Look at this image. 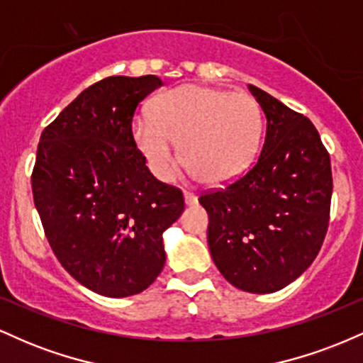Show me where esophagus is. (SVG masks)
I'll return each instance as SVG.
<instances>
[{
  "label": "esophagus",
  "instance_id": "esophagus-1",
  "mask_svg": "<svg viewBox=\"0 0 363 363\" xmlns=\"http://www.w3.org/2000/svg\"><path fill=\"white\" fill-rule=\"evenodd\" d=\"M184 201L187 206H193L198 203V196H196L194 193H191V191H184Z\"/></svg>",
  "mask_w": 363,
  "mask_h": 363
}]
</instances>
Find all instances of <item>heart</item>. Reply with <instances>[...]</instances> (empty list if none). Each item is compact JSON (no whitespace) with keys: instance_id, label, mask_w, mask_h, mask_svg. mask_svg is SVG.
<instances>
[{"instance_id":"b5f03b06","label":"heart","mask_w":363,"mask_h":363,"mask_svg":"<svg viewBox=\"0 0 363 363\" xmlns=\"http://www.w3.org/2000/svg\"><path fill=\"white\" fill-rule=\"evenodd\" d=\"M136 143L160 179L176 176L182 157L208 182H230L252 165L261 147L262 112L244 91L182 85L157 99L153 116L133 124Z\"/></svg>"}]
</instances>
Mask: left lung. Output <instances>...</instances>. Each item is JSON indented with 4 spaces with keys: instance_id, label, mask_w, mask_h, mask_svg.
Wrapping results in <instances>:
<instances>
[{
    "instance_id": "left-lung-1",
    "label": "left lung",
    "mask_w": 363,
    "mask_h": 363,
    "mask_svg": "<svg viewBox=\"0 0 363 363\" xmlns=\"http://www.w3.org/2000/svg\"><path fill=\"white\" fill-rule=\"evenodd\" d=\"M266 116L261 153L244 176L205 191L208 245L228 283L272 294L312 264L331 210V160L314 124L278 99L247 85Z\"/></svg>"
}]
</instances>
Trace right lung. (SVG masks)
Masks as SVG:
<instances>
[{
    "label": "right lung",
    "mask_w": 363,
    "mask_h": 363,
    "mask_svg": "<svg viewBox=\"0 0 363 363\" xmlns=\"http://www.w3.org/2000/svg\"><path fill=\"white\" fill-rule=\"evenodd\" d=\"M164 83L109 77L83 90L44 129L32 193L54 256L106 297L148 289L165 264L162 234L184 211L176 186L152 176L136 148V107Z\"/></svg>",
    "instance_id": "obj_1"
}]
</instances>
